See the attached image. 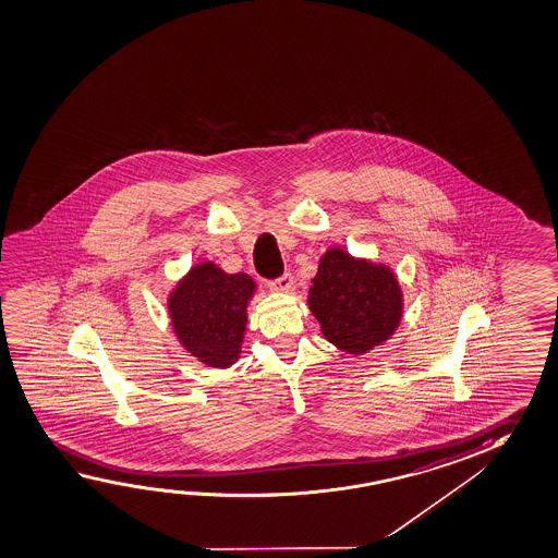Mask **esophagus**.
Wrapping results in <instances>:
<instances>
[{"label": "esophagus", "instance_id": "obj_1", "mask_svg": "<svg viewBox=\"0 0 558 558\" xmlns=\"http://www.w3.org/2000/svg\"><path fill=\"white\" fill-rule=\"evenodd\" d=\"M292 284H294V281H292V275L284 274L283 277H279L277 281H274V283H271V289H274V291L279 292H291Z\"/></svg>", "mask_w": 558, "mask_h": 558}]
</instances>
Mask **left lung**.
Returning a JSON list of instances; mask_svg holds the SVG:
<instances>
[{"mask_svg":"<svg viewBox=\"0 0 558 558\" xmlns=\"http://www.w3.org/2000/svg\"><path fill=\"white\" fill-rule=\"evenodd\" d=\"M308 308L322 336L356 356L396 333L403 319V291L391 267L329 246L310 284Z\"/></svg>","mask_w":558,"mask_h":558,"instance_id":"left-lung-1","label":"left lung"}]
</instances>
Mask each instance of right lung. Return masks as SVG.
I'll return each mask as SVG.
<instances>
[{"instance_id":"add662e5","label":"right lung","mask_w":558,"mask_h":558,"mask_svg":"<svg viewBox=\"0 0 558 558\" xmlns=\"http://www.w3.org/2000/svg\"><path fill=\"white\" fill-rule=\"evenodd\" d=\"M256 291L248 274H227L209 259L190 267L167 296L178 343L205 366L230 368L242 354Z\"/></svg>"}]
</instances>
